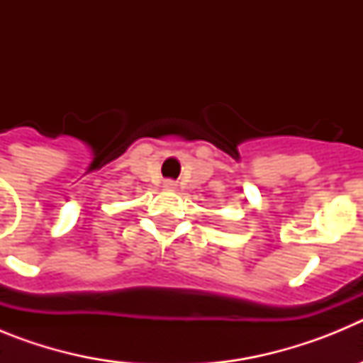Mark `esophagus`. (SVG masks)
I'll return each instance as SVG.
<instances>
[{"label": "esophagus", "instance_id": "esophagus-1", "mask_svg": "<svg viewBox=\"0 0 363 363\" xmlns=\"http://www.w3.org/2000/svg\"><path fill=\"white\" fill-rule=\"evenodd\" d=\"M163 187L169 189V191H171V189H176V182H172V179H167L165 184H163Z\"/></svg>", "mask_w": 363, "mask_h": 363}]
</instances>
